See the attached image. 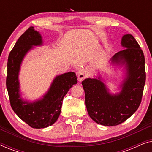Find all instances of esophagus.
<instances>
[{"label": "esophagus", "mask_w": 152, "mask_h": 152, "mask_svg": "<svg viewBox=\"0 0 152 152\" xmlns=\"http://www.w3.org/2000/svg\"><path fill=\"white\" fill-rule=\"evenodd\" d=\"M77 76L78 81L81 82L84 78V70L83 69H80L77 72Z\"/></svg>", "instance_id": "obj_1"}]
</instances>
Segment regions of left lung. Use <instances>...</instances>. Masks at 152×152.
Wrapping results in <instances>:
<instances>
[{"label":"left lung","instance_id":"1","mask_svg":"<svg viewBox=\"0 0 152 152\" xmlns=\"http://www.w3.org/2000/svg\"><path fill=\"white\" fill-rule=\"evenodd\" d=\"M121 45L125 49L110 59L112 64L124 65L126 70L119 93H110L99 75L82 82L89 116L104 126L118 125L127 120L138 109L142 97L146 80L144 54L132 34L122 36Z\"/></svg>","mask_w":152,"mask_h":152}]
</instances>
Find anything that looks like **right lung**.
Segmentation results:
<instances>
[{
    "label": "right lung",
    "instance_id": "right-lung-1",
    "mask_svg": "<svg viewBox=\"0 0 152 152\" xmlns=\"http://www.w3.org/2000/svg\"><path fill=\"white\" fill-rule=\"evenodd\" d=\"M42 45L41 34L34 30V27H30L18 39L10 52L7 61L6 86L10 104L18 118L35 129L48 127L57 121L61 113L64 96L77 83L75 72H66L55 77L41 98L33 102L23 99L18 80L20 65L25 56L34 46Z\"/></svg>",
    "mask_w": 152,
    "mask_h": 152
}]
</instances>
